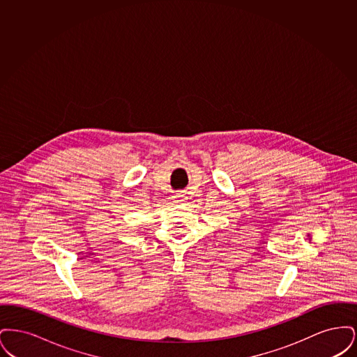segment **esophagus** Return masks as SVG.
Here are the masks:
<instances>
[{
    "mask_svg": "<svg viewBox=\"0 0 357 357\" xmlns=\"http://www.w3.org/2000/svg\"><path fill=\"white\" fill-rule=\"evenodd\" d=\"M174 199H175V202H185L186 201V195L183 192H176L174 195Z\"/></svg>",
    "mask_w": 357,
    "mask_h": 357,
    "instance_id": "obj_1",
    "label": "esophagus"
}]
</instances>
